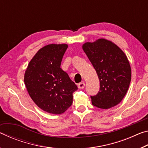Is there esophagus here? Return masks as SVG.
I'll use <instances>...</instances> for the list:
<instances>
[{
    "label": "esophagus",
    "instance_id": "esophagus-1",
    "mask_svg": "<svg viewBox=\"0 0 148 148\" xmlns=\"http://www.w3.org/2000/svg\"><path fill=\"white\" fill-rule=\"evenodd\" d=\"M77 87H78L79 89H83L85 87V83L84 82H80V83L78 84L77 85Z\"/></svg>",
    "mask_w": 148,
    "mask_h": 148
}]
</instances>
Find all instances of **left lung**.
<instances>
[{"label":"left lung","instance_id":"1","mask_svg":"<svg viewBox=\"0 0 148 148\" xmlns=\"http://www.w3.org/2000/svg\"><path fill=\"white\" fill-rule=\"evenodd\" d=\"M82 47L100 81L99 91L91 96L92 105L102 109L116 106L126 95L131 82L127 57L118 46L105 39L87 42Z\"/></svg>","mask_w":148,"mask_h":148}]
</instances>
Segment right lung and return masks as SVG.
I'll return each instance as SVG.
<instances>
[{
	"label": "right lung",
	"mask_w": 148,
	"mask_h": 148,
	"mask_svg": "<svg viewBox=\"0 0 148 148\" xmlns=\"http://www.w3.org/2000/svg\"><path fill=\"white\" fill-rule=\"evenodd\" d=\"M66 44H49L30 61L24 82L32 101L48 113L61 114L72 104L77 87L61 68Z\"/></svg>",
	"instance_id": "add662e5"
}]
</instances>
